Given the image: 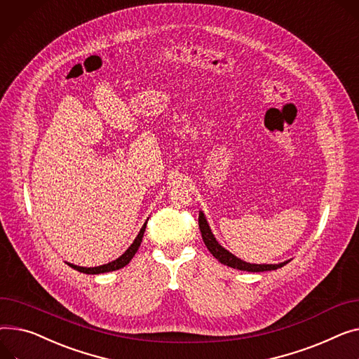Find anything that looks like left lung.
<instances>
[{"label":"left lung","mask_w":359,"mask_h":359,"mask_svg":"<svg viewBox=\"0 0 359 359\" xmlns=\"http://www.w3.org/2000/svg\"><path fill=\"white\" fill-rule=\"evenodd\" d=\"M199 228H201V233L203 238V243L206 245V248L210 251V254L217 258L221 264L241 270V271H250V273H261V271H271V270H277L281 269L283 266L290 262V259L278 262V264H251V262H247L241 258L235 257L233 254H231L228 250H225L218 241L215 235L212 233V229L206 221L205 213L201 210L199 212Z\"/></svg>","instance_id":"left-lung-1"}]
</instances>
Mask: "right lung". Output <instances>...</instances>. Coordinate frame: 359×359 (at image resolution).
I'll return each mask as SVG.
<instances>
[{
	"label": "right lung",
	"mask_w": 359,
	"mask_h": 359,
	"mask_svg": "<svg viewBox=\"0 0 359 359\" xmlns=\"http://www.w3.org/2000/svg\"><path fill=\"white\" fill-rule=\"evenodd\" d=\"M146 226H147V222H144V225L141 226L138 235L135 236V240L133 241V244L127 248V251L123 255H119L116 259L108 262V264L98 266V267H79V266H75V264H70V262H67V264L72 269H75V270H78L81 273H85V274H102V273H109V271H115V270L123 269V267H126L128 264V262L131 261V258L138 251V248L141 245V241H142V235H144V231H146Z\"/></svg>",
	"instance_id": "1"
}]
</instances>
